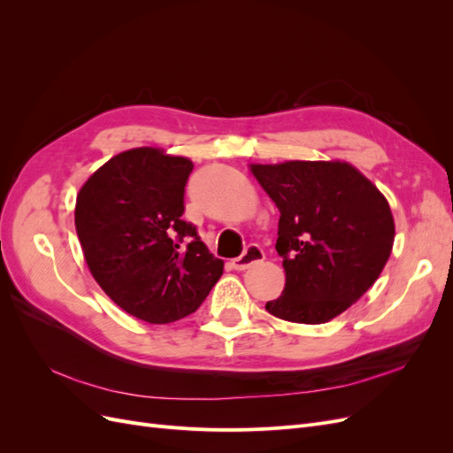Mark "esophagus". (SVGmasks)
Instances as JSON below:
<instances>
[{
  "mask_svg": "<svg viewBox=\"0 0 453 453\" xmlns=\"http://www.w3.org/2000/svg\"><path fill=\"white\" fill-rule=\"evenodd\" d=\"M263 258H265V251L260 250L258 245H248L240 257L232 260V266H234V270H248L255 263H260Z\"/></svg>",
  "mask_w": 453,
  "mask_h": 453,
  "instance_id": "34e87169",
  "label": "esophagus"
}]
</instances>
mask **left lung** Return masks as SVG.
<instances>
[{"label":"left lung","instance_id":"obj_1","mask_svg":"<svg viewBox=\"0 0 453 453\" xmlns=\"http://www.w3.org/2000/svg\"><path fill=\"white\" fill-rule=\"evenodd\" d=\"M280 210L285 289L266 310L306 325L331 321L374 285L391 255L389 203L348 162L251 164Z\"/></svg>","mask_w":453,"mask_h":453}]
</instances>
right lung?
I'll list each match as a JSON object with an SVG mask.
<instances>
[{"label": "right lung", "mask_w": 453, "mask_h": 453, "mask_svg": "<svg viewBox=\"0 0 453 453\" xmlns=\"http://www.w3.org/2000/svg\"><path fill=\"white\" fill-rule=\"evenodd\" d=\"M193 168L160 149H130L77 195L75 228L94 280L117 306L153 325L196 311L223 276V260L181 219Z\"/></svg>", "instance_id": "right-lung-1"}]
</instances>
